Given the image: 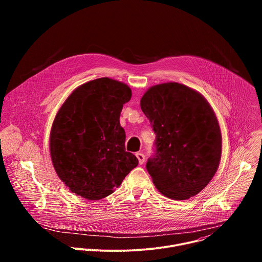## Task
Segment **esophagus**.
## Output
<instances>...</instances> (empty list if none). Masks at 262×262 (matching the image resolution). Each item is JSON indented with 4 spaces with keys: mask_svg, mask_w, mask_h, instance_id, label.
I'll return each instance as SVG.
<instances>
[{
    "mask_svg": "<svg viewBox=\"0 0 262 262\" xmlns=\"http://www.w3.org/2000/svg\"><path fill=\"white\" fill-rule=\"evenodd\" d=\"M136 157H137V159L139 160V164H140V165L144 164V162H145V156H144L143 154L138 152V154H136Z\"/></svg>",
    "mask_w": 262,
    "mask_h": 262,
    "instance_id": "esophagus-1",
    "label": "esophagus"
}]
</instances>
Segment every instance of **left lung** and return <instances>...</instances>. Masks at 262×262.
Wrapping results in <instances>:
<instances>
[{
  "label": "left lung",
  "instance_id": "1",
  "mask_svg": "<svg viewBox=\"0 0 262 262\" xmlns=\"http://www.w3.org/2000/svg\"><path fill=\"white\" fill-rule=\"evenodd\" d=\"M140 104L157 135L156 154L146 164L156 188L174 200L197 195L212 179L222 155L221 129L210 104L175 82L150 87Z\"/></svg>",
  "mask_w": 262,
  "mask_h": 262
}]
</instances>
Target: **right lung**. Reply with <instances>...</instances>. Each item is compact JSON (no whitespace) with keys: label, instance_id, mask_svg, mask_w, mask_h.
Segmentation results:
<instances>
[{"label":"right lung","instance_id":"obj_1","mask_svg":"<svg viewBox=\"0 0 262 262\" xmlns=\"http://www.w3.org/2000/svg\"><path fill=\"white\" fill-rule=\"evenodd\" d=\"M130 88L100 78L87 82L66 98L52 125L50 151L53 166L68 189L87 200L107 197L138 166L125 151L120 125Z\"/></svg>","mask_w":262,"mask_h":262}]
</instances>
